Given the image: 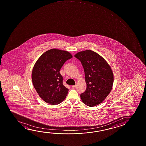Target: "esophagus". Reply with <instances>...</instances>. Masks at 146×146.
Listing matches in <instances>:
<instances>
[{"instance_id":"obj_1","label":"esophagus","mask_w":146,"mask_h":146,"mask_svg":"<svg viewBox=\"0 0 146 146\" xmlns=\"http://www.w3.org/2000/svg\"><path fill=\"white\" fill-rule=\"evenodd\" d=\"M76 88V85H74V86H72V88Z\"/></svg>"}]
</instances>
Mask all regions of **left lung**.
<instances>
[{
	"instance_id": "1",
	"label": "left lung",
	"mask_w": 146,
	"mask_h": 146,
	"mask_svg": "<svg viewBox=\"0 0 146 146\" xmlns=\"http://www.w3.org/2000/svg\"><path fill=\"white\" fill-rule=\"evenodd\" d=\"M83 66L86 84V91L81 94V100L88 106H95L105 100L110 93L113 75L110 66L97 53L90 50L74 55Z\"/></svg>"
}]
</instances>
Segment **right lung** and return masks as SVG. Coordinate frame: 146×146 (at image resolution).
<instances>
[{"label":"right lung","instance_id":"obj_1","mask_svg":"<svg viewBox=\"0 0 146 146\" xmlns=\"http://www.w3.org/2000/svg\"><path fill=\"white\" fill-rule=\"evenodd\" d=\"M72 58L67 51L52 49L44 53L34 65L33 84L39 96L46 103L58 104L66 97L69 90L62 84L60 71L67 60Z\"/></svg>","mask_w":146,"mask_h":146}]
</instances>
